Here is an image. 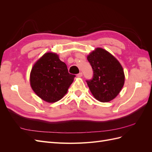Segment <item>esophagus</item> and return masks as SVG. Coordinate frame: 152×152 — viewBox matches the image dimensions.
<instances>
[{"instance_id":"34e87169","label":"esophagus","mask_w":152,"mask_h":152,"mask_svg":"<svg viewBox=\"0 0 152 152\" xmlns=\"http://www.w3.org/2000/svg\"><path fill=\"white\" fill-rule=\"evenodd\" d=\"M77 76L78 77H82V73L80 72V73H78Z\"/></svg>"}]
</instances>
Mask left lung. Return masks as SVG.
<instances>
[{"label": "left lung", "mask_w": 152, "mask_h": 152, "mask_svg": "<svg viewBox=\"0 0 152 152\" xmlns=\"http://www.w3.org/2000/svg\"><path fill=\"white\" fill-rule=\"evenodd\" d=\"M87 59L93 70V79L87 80L91 93L100 102L115 98L125 82L121 64L107 50L97 48L87 55Z\"/></svg>", "instance_id": "obj_1"}]
</instances>
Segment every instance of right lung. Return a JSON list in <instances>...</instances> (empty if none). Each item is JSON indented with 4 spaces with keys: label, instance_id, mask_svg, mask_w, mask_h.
I'll return each mask as SVG.
<instances>
[{
    "label": "right lung",
    "instance_id": "1",
    "mask_svg": "<svg viewBox=\"0 0 152 152\" xmlns=\"http://www.w3.org/2000/svg\"><path fill=\"white\" fill-rule=\"evenodd\" d=\"M75 77L68 73L66 65L59 59L58 54L48 52L32 66L30 83L40 99L52 103L64 97Z\"/></svg>",
    "mask_w": 152,
    "mask_h": 152
}]
</instances>
